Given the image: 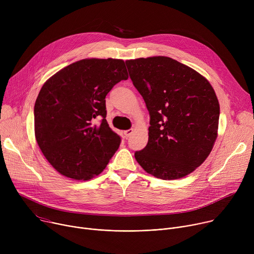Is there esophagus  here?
Instances as JSON below:
<instances>
[{"mask_svg":"<svg viewBox=\"0 0 254 254\" xmlns=\"http://www.w3.org/2000/svg\"><path fill=\"white\" fill-rule=\"evenodd\" d=\"M132 131H133V129H131V128H130V129H127V130H125V131H124L125 136H126V137L129 136V135L132 133Z\"/></svg>","mask_w":254,"mask_h":254,"instance_id":"obj_1","label":"esophagus"}]
</instances>
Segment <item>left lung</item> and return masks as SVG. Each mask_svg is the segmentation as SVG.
Segmentation results:
<instances>
[{"label": "left lung", "instance_id": "8db88e82", "mask_svg": "<svg viewBox=\"0 0 254 254\" xmlns=\"http://www.w3.org/2000/svg\"><path fill=\"white\" fill-rule=\"evenodd\" d=\"M150 113L147 146L134 158L149 174L184 177L210 155L218 136L220 104L210 82L168 57L126 62Z\"/></svg>", "mask_w": 254, "mask_h": 254}]
</instances>
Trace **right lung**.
<instances>
[{"label": "right lung", "mask_w": 254, "mask_h": 254, "mask_svg": "<svg viewBox=\"0 0 254 254\" xmlns=\"http://www.w3.org/2000/svg\"><path fill=\"white\" fill-rule=\"evenodd\" d=\"M127 78L123 60L84 59L43 84L34 105L35 139L59 173L89 180L105 169L121 144L105 120V97Z\"/></svg>", "instance_id": "right-lung-1"}]
</instances>
